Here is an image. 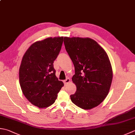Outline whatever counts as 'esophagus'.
Masks as SVG:
<instances>
[{"mask_svg": "<svg viewBox=\"0 0 135 135\" xmlns=\"http://www.w3.org/2000/svg\"><path fill=\"white\" fill-rule=\"evenodd\" d=\"M70 82V79L69 78H68L66 79V80H64V83L65 85H66V84H67L68 83H69Z\"/></svg>", "mask_w": 135, "mask_h": 135, "instance_id": "34e87169", "label": "esophagus"}]
</instances>
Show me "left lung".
I'll return each mask as SVG.
<instances>
[{"label":"left lung","mask_w":135,"mask_h":135,"mask_svg":"<svg viewBox=\"0 0 135 135\" xmlns=\"http://www.w3.org/2000/svg\"><path fill=\"white\" fill-rule=\"evenodd\" d=\"M64 43L75 67L72 80L76 91L70 95L71 101L84 109L97 107L108 95L112 81L107 52L89 38L65 37Z\"/></svg>","instance_id":"8db88e82"}]
</instances>
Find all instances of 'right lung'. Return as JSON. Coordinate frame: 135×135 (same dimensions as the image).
Here are the masks:
<instances>
[{
    "instance_id": "right-lung-1",
    "label": "right lung",
    "mask_w": 135,
    "mask_h": 135,
    "mask_svg": "<svg viewBox=\"0 0 135 135\" xmlns=\"http://www.w3.org/2000/svg\"><path fill=\"white\" fill-rule=\"evenodd\" d=\"M63 37H49L35 42L23 55L19 81L28 101L40 108L54 104L64 86L55 76L53 63L61 49Z\"/></svg>"
}]
</instances>
